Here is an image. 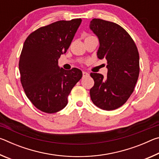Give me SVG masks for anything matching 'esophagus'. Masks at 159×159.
I'll list each match as a JSON object with an SVG mask.
<instances>
[{"instance_id": "esophagus-1", "label": "esophagus", "mask_w": 159, "mask_h": 159, "mask_svg": "<svg viewBox=\"0 0 159 159\" xmlns=\"http://www.w3.org/2000/svg\"><path fill=\"white\" fill-rule=\"evenodd\" d=\"M88 76H89V74L87 73V72H85V71H83V78H85Z\"/></svg>"}]
</instances>
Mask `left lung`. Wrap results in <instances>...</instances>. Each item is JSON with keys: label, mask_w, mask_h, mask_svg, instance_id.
I'll list each match as a JSON object with an SVG mask.
<instances>
[{"label": "left lung", "mask_w": 159, "mask_h": 159, "mask_svg": "<svg viewBox=\"0 0 159 159\" xmlns=\"http://www.w3.org/2000/svg\"><path fill=\"white\" fill-rule=\"evenodd\" d=\"M90 29L98 36V57L107 61V76L91 73L95 84L90 90L95 105L114 110L124 104L133 93L139 73L138 48L130 35L117 24L93 19Z\"/></svg>", "instance_id": "8db88e82"}]
</instances>
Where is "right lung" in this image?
<instances>
[{"instance_id": "1", "label": "right lung", "mask_w": 159, "mask_h": 159, "mask_svg": "<svg viewBox=\"0 0 159 159\" xmlns=\"http://www.w3.org/2000/svg\"><path fill=\"white\" fill-rule=\"evenodd\" d=\"M81 21L61 20L43 26L24 43L19 62L21 83L29 100L41 111L53 114L63 109L72 88L82 78L80 69L67 71L58 65Z\"/></svg>"}]
</instances>
